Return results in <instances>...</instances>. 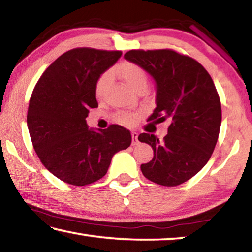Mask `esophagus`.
<instances>
[{
	"label": "esophagus",
	"instance_id": "esophagus-1",
	"mask_svg": "<svg viewBox=\"0 0 252 252\" xmlns=\"http://www.w3.org/2000/svg\"><path fill=\"white\" fill-rule=\"evenodd\" d=\"M138 143H139L138 133H136V132H132V146H136Z\"/></svg>",
	"mask_w": 252,
	"mask_h": 252
}]
</instances>
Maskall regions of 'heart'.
I'll return each mask as SVG.
<instances>
[{"label":"heart","mask_w":252,"mask_h":252,"mask_svg":"<svg viewBox=\"0 0 252 252\" xmlns=\"http://www.w3.org/2000/svg\"><path fill=\"white\" fill-rule=\"evenodd\" d=\"M119 73H120L121 78L125 81L126 84L129 87L132 91L135 88H138L141 84H147V74L143 71L142 67L134 64L131 62H123L122 64L119 66ZM111 80V73L110 72H105L102 74L99 79H97L95 83V95L96 97H102L104 94V91ZM134 120V117L132 114H122L119 117V121L126 125L132 123Z\"/></svg>","instance_id":"1"}]
</instances>
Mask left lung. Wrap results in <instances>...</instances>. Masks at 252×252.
<instances>
[{
    "instance_id": "1",
    "label": "left lung",
    "mask_w": 252,
    "mask_h": 252,
    "mask_svg": "<svg viewBox=\"0 0 252 252\" xmlns=\"http://www.w3.org/2000/svg\"><path fill=\"white\" fill-rule=\"evenodd\" d=\"M125 58L156 83L157 106L148 120L171 121L163 141L139 135L153 150V159L141 164L143 176L161 186L181 185L207 164L218 141L221 103L215 83L199 62L172 50H131Z\"/></svg>"
}]
</instances>
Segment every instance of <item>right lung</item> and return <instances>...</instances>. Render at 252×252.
Listing matches in <instances>:
<instances>
[{
  "label": "right lung",
  "instance_id": "1",
  "mask_svg": "<svg viewBox=\"0 0 252 252\" xmlns=\"http://www.w3.org/2000/svg\"><path fill=\"white\" fill-rule=\"evenodd\" d=\"M121 51L73 49L51 64L34 88L28 127L34 150L63 182L87 186L105 176L112 157L130 147L129 130L118 125L89 129L85 118L97 108L95 83Z\"/></svg>",
  "mask_w": 252,
  "mask_h": 252
}]
</instances>
